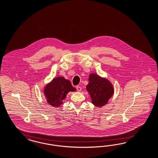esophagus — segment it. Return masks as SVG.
Returning a JSON list of instances; mask_svg holds the SVG:
<instances>
[{
	"label": "esophagus",
	"instance_id": "34e87169",
	"mask_svg": "<svg viewBox=\"0 0 158 158\" xmlns=\"http://www.w3.org/2000/svg\"><path fill=\"white\" fill-rule=\"evenodd\" d=\"M77 91H79V92H81V87H80V86H77Z\"/></svg>",
	"mask_w": 158,
	"mask_h": 158
}]
</instances>
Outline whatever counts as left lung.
<instances>
[{"label":"left lung","mask_w":158,"mask_h":158,"mask_svg":"<svg viewBox=\"0 0 158 158\" xmlns=\"http://www.w3.org/2000/svg\"><path fill=\"white\" fill-rule=\"evenodd\" d=\"M86 90L90 95L91 103L98 107L106 105L114 93V87L110 81L97 73L89 75Z\"/></svg>","instance_id":"8db88e82"}]
</instances>
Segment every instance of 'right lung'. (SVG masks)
<instances>
[{
	"mask_svg": "<svg viewBox=\"0 0 158 158\" xmlns=\"http://www.w3.org/2000/svg\"><path fill=\"white\" fill-rule=\"evenodd\" d=\"M76 90L69 80L63 77H57L44 86V94L49 105L59 107L63 104L68 93Z\"/></svg>",
	"mask_w": 158,
	"mask_h": 158,
	"instance_id": "obj_1",
	"label": "right lung"
}]
</instances>
